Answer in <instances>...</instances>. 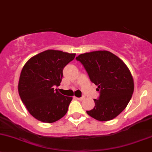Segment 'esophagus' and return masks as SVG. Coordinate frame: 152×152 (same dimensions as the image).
<instances>
[{
  "instance_id": "34e87169",
  "label": "esophagus",
  "mask_w": 152,
  "mask_h": 152,
  "mask_svg": "<svg viewBox=\"0 0 152 152\" xmlns=\"http://www.w3.org/2000/svg\"><path fill=\"white\" fill-rule=\"evenodd\" d=\"M76 99H78V100H80V101H82V100H83L85 99V96H82L81 97H75Z\"/></svg>"
}]
</instances>
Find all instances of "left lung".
<instances>
[{
  "label": "left lung",
  "instance_id": "left-lung-1",
  "mask_svg": "<svg viewBox=\"0 0 152 152\" xmlns=\"http://www.w3.org/2000/svg\"><path fill=\"white\" fill-rule=\"evenodd\" d=\"M88 75L91 81L99 91L95 107L87 110L98 121L112 120L126 108L132 98L134 83L125 64L115 55L106 50L80 54L76 58Z\"/></svg>",
  "mask_w": 152,
  "mask_h": 152
}]
</instances>
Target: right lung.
I'll return each instance as SVG.
<instances>
[{
	"label": "right lung",
	"mask_w": 152,
	"mask_h": 152,
	"mask_svg": "<svg viewBox=\"0 0 152 152\" xmlns=\"http://www.w3.org/2000/svg\"><path fill=\"white\" fill-rule=\"evenodd\" d=\"M75 53L48 50L31 58L23 66L18 91L22 102L35 118L53 123L64 116L72 97L65 96L59 86L64 68L75 58Z\"/></svg>",
	"instance_id": "obj_1"
}]
</instances>
